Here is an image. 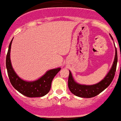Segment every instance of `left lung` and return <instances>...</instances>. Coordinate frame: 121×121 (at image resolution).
Masks as SVG:
<instances>
[{
	"label": "left lung",
	"instance_id": "left-lung-1",
	"mask_svg": "<svg viewBox=\"0 0 121 121\" xmlns=\"http://www.w3.org/2000/svg\"><path fill=\"white\" fill-rule=\"evenodd\" d=\"M112 37V36H111ZM113 39V38L112 37ZM117 63V52H115V60L113 61L112 67L106 75V76L99 83L94 85H81L76 82H75L72 76L71 72H69V79H68V86L70 91L78 97H84V98H90L96 96L100 93L105 90L108 86L110 85L112 81L115 76L116 68Z\"/></svg>",
	"mask_w": 121,
	"mask_h": 121
}]
</instances>
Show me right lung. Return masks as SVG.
Returning a JSON list of instances; mask_svg holds the SVG:
<instances>
[{
    "label": "right lung",
    "instance_id": "add662e5",
    "mask_svg": "<svg viewBox=\"0 0 121 121\" xmlns=\"http://www.w3.org/2000/svg\"><path fill=\"white\" fill-rule=\"evenodd\" d=\"M11 41L8 53L6 56V68L9 81L16 90L22 94L29 97H42L49 92L51 87V83L54 77L60 70V68L49 70L37 81L33 82H27L22 80L16 74L13 70L10 60Z\"/></svg>",
    "mask_w": 121,
    "mask_h": 121
}]
</instances>
